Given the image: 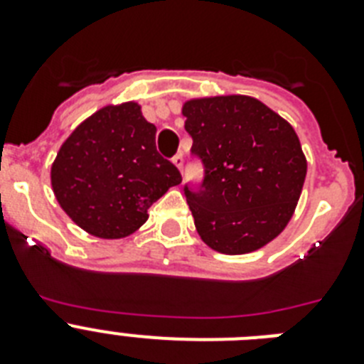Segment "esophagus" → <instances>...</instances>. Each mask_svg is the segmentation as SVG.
<instances>
[{
	"mask_svg": "<svg viewBox=\"0 0 364 364\" xmlns=\"http://www.w3.org/2000/svg\"><path fill=\"white\" fill-rule=\"evenodd\" d=\"M173 164L178 167V171H182V169H184V156H182L180 153L175 154V156H173Z\"/></svg>",
	"mask_w": 364,
	"mask_h": 364,
	"instance_id": "esophagus-1",
	"label": "esophagus"
}]
</instances>
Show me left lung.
<instances>
[{
  "label": "left lung",
  "mask_w": 364,
  "mask_h": 364,
  "mask_svg": "<svg viewBox=\"0 0 364 364\" xmlns=\"http://www.w3.org/2000/svg\"><path fill=\"white\" fill-rule=\"evenodd\" d=\"M182 114L205 167L200 191L184 188L200 239L226 255L272 242L294 217L308 169L290 122L244 95L191 98Z\"/></svg>",
  "instance_id": "1"
}]
</instances>
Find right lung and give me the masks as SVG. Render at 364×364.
<instances>
[{
  "instance_id": "1",
  "label": "right lung",
  "mask_w": 364,
  "mask_h": 364,
  "mask_svg": "<svg viewBox=\"0 0 364 364\" xmlns=\"http://www.w3.org/2000/svg\"><path fill=\"white\" fill-rule=\"evenodd\" d=\"M156 127L136 102L105 105L67 136L50 166V186L67 217L98 239H124L153 202L182 182L154 146Z\"/></svg>"
}]
</instances>
